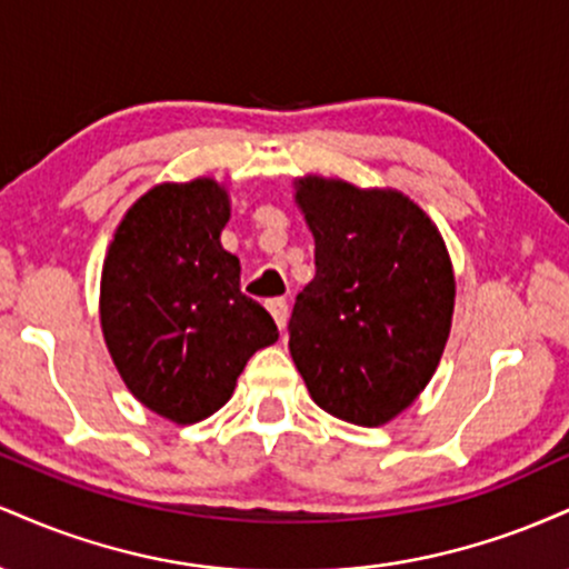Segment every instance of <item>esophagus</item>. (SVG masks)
Wrapping results in <instances>:
<instances>
[{"label":"esophagus","instance_id":"esophagus-1","mask_svg":"<svg viewBox=\"0 0 569 569\" xmlns=\"http://www.w3.org/2000/svg\"><path fill=\"white\" fill-rule=\"evenodd\" d=\"M267 310H270V316L276 318L278 329L283 331L286 321H289V305H286V299H270V302H267Z\"/></svg>","mask_w":569,"mask_h":569}]
</instances>
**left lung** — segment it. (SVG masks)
I'll return each instance as SVG.
<instances>
[{"mask_svg": "<svg viewBox=\"0 0 569 569\" xmlns=\"http://www.w3.org/2000/svg\"><path fill=\"white\" fill-rule=\"evenodd\" d=\"M293 200L316 278L289 321L310 398L356 426L393 420L426 390L452 329L455 270L439 227L398 189L305 176Z\"/></svg>", "mask_w": 569, "mask_h": 569, "instance_id": "8db88e82", "label": "left lung"}]
</instances>
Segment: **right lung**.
<instances>
[{
    "label": "right lung",
    "instance_id": "add662e5",
    "mask_svg": "<svg viewBox=\"0 0 569 569\" xmlns=\"http://www.w3.org/2000/svg\"><path fill=\"white\" fill-rule=\"evenodd\" d=\"M230 194L211 176L143 192L117 224L101 270V331L122 382L176 426L230 401L240 371L278 339L262 305L240 291L224 251Z\"/></svg>",
    "mask_w": 569,
    "mask_h": 569
}]
</instances>
